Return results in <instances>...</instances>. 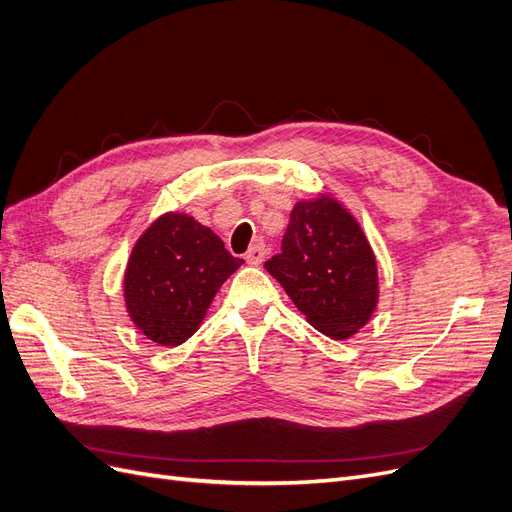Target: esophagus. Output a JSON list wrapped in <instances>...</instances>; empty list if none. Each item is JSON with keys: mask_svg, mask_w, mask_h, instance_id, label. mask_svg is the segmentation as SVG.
I'll use <instances>...</instances> for the list:
<instances>
[{"mask_svg": "<svg viewBox=\"0 0 512 512\" xmlns=\"http://www.w3.org/2000/svg\"><path fill=\"white\" fill-rule=\"evenodd\" d=\"M265 256H267V250H265V245L262 243H256V245H252L250 250L245 252V262L247 265H252V267H258L262 260H265Z\"/></svg>", "mask_w": 512, "mask_h": 512, "instance_id": "obj_1", "label": "esophagus"}]
</instances>
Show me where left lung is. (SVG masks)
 I'll return each instance as SVG.
<instances>
[{"mask_svg":"<svg viewBox=\"0 0 512 512\" xmlns=\"http://www.w3.org/2000/svg\"><path fill=\"white\" fill-rule=\"evenodd\" d=\"M265 269L307 322L333 339L354 335L378 303L374 252L352 215L327 196L294 205L282 252Z\"/></svg>","mask_w":512,"mask_h":512,"instance_id":"obj_1","label":"left lung"}]
</instances>
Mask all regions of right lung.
I'll return each mask as SVG.
<instances>
[{
  "mask_svg": "<svg viewBox=\"0 0 512 512\" xmlns=\"http://www.w3.org/2000/svg\"><path fill=\"white\" fill-rule=\"evenodd\" d=\"M241 265L211 228L183 213L162 215L136 241L128 262L123 290L130 318L151 342L179 346Z\"/></svg>",
  "mask_w": 512,
  "mask_h": 512,
  "instance_id": "right-lung-1",
  "label": "right lung"
}]
</instances>
